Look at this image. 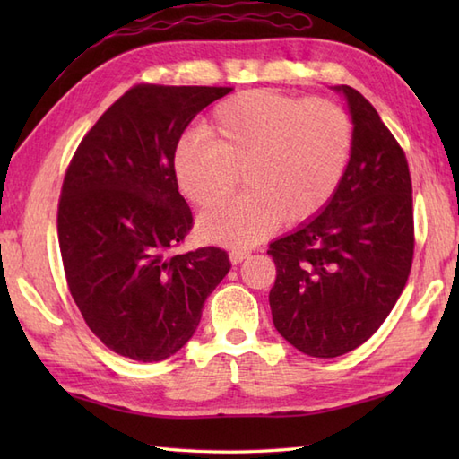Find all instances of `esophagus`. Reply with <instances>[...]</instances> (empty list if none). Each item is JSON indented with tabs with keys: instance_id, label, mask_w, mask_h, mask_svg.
<instances>
[{
	"instance_id": "34e87169",
	"label": "esophagus",
	"mask_w": 459,
	"mask_h": 459,
	"mask_svg": "<svg viewBox=\"0 0 459 459\" xmlns=\"http://www.w3.org/2000/svg\"><path fill=\"white\" fill-rule=\"evenodd\" d=\"M229 256H230L232 264H240L242 260H247L250 256V252L248 250H242V248H232Z\"/></svg>"
}]
</instances>
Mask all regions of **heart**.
<instances>
[{
	"label": "heart",
	"instance_id": "heart-1",
	"mask_svg": "<svg viewBox=\"0 0 459 459\" xmlns=\"http://www.w3.org/2000/svg\"><path fill=\"white\" fill-rule=\"evenodd\" d=\"M204 134H185L171 153L179 191L197 207H214L235 191L238 173L247 191L199 219L203 238L250 247L280 221H314L333 201L353 152V124L339 104L301 100L276 91H245L219 102Z\"/></svg>",
	"mask_w": 459,
	"mask_h": 459
}]
</instances>
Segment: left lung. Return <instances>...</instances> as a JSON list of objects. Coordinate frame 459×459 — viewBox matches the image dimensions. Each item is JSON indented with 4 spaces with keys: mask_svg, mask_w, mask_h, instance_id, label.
<instances>
[{
    "mask_svg": "<svg viewBox=\"0 0 459 459\" xmlns=\"http://www.w3.org/2000/svg\"><path fill=\"white\" fill-rule=\"evenodd\" d=\"M347 99L353 152L329 207L274 240V327L301 353L345 355L383 325L403 294L414 256L412 181L391 130L363 94Z\"/></svg>",
    "mask_w": 459,
    "mask_h": 459,
    "instance_id": "obj_1",
    "label": "left lung"
}]
</instances>
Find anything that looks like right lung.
Masks as SVG:
<instances>
[{
	"mask_svg": "<svg viewBox=\"0 0 459 459\" xmlns=\"http://www.w3.org/2000/svg\"><path fill=\"white\" fill-rule=\"evenodd\" d=\"M230 91L134 86L84 135L65 173L56 230L66 284L86 325L122 357L153 363L178 353L229 274V255L217 247L168 252L193 227L173 148Z\"/></svg>",
	"mask_w": 459,
	"mask_h": 459,
	"instance_id": "right-lung-1",
	"label": "right lung"
}]
</instances>
